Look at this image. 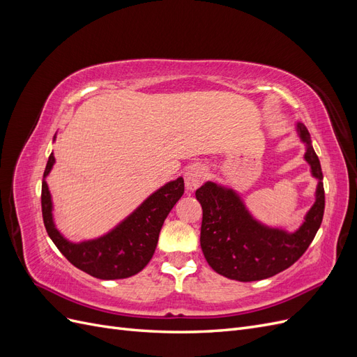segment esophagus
Returning a JSON list of instances; mask_svg holds the SVG:
<instances>
[{
	"label": "esophagus",
	"mask_w": 357,
	"mask_h": 357,
	"mask_svg": "<svg viewBox=\"0 0 357 357\" xmlns=\"http://www.w3.org/2000/svg\"><path fill=\"white\" fill-rule=\"evenodd\" d=\"M207 178V168L201 164H193L190 165L186 172H185V183H186V189L193 192L197 190L204 180Z\"/></svg>",
	"instance_id": "34e87169"
}]
</instances>
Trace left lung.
Segmentation results:
<instances>
[{
	"label": "left lung",
	"instance_id": "left-lung-1",
	"mask_svg": "<svg viewBox=\"0 0 357 357\" xmlns=\"http://www.w3.org/2000/svg\"><path fill=\"white\" fill-rule=\"evenodd\" d=\"M298 132L307 144L305 160L319 185L316 202L296 232L265 228L248 214L234 190L215 183L207 181L195 192L202 207L201 248L218 274L238 282L273 277L294 265L314 240L325 213L323 172L305 125L298 123Z\"/></svg>",
	"mask_w": 357,
	"mask_h": 357
}]
</instances>
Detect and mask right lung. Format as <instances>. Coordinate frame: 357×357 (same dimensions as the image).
<instances>
[{
  "mask_svg": "<svg viewBox=\"0 0 357 357\" xmlns=\"http://www.w3.org/2000/svg\"><path fill=\"white\" fill-rule=\"evenodd\" d=\"M55 156L50 153L43 174L41 211L50 240L75 268L101 280L135 275L150 262L159 232L168 213L185 193V181L177 178L150 195L126 220L98 240L73 244L58 232L52 219V199L46 183Z\"/></svg>",
  "mask_w": 357,
  "mask_h": 357,
  "instance_id": "add662e5",
  "label": "right lung"
}]
</instances>
